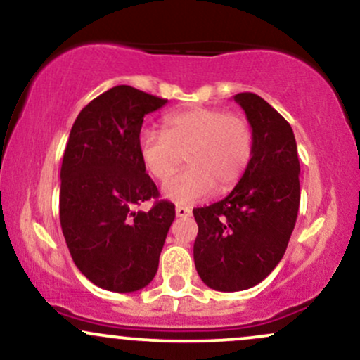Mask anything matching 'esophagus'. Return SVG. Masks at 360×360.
Wrapping results in <instances>:
<instances>
[{
    "instance_id": "esophagus-1",
    "label": "esophagus",
    "mask_w": 360,
    "mask_h": 360,
    "mask_svg": "<svg viewBox=\"0 0 360 360\" xmlns=\"http://www.w3.org/2000/svg\"><path fill=\"white\" fill-rule=\"evenodd\" d=\"M191 213H193V210L191 208H188V206H176V214L179 218H188V217H191Z\"/></svg>"
}]
</instances>
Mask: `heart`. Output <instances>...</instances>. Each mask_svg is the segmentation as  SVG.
I'll use <instances>...</instances> for the list:
<instances>
[{
  "label": "heart",
  "mask_w": 360,
  "mask_h": 360,
  "mask_svg": "<svg viewBox=\"0 0 360 360\" xmlns=\"http://www.w3.org/2000/svg\"><path fill=\"white\" fill-rule=\"evenodd\" d=\"M254 152L252 127L243 115L221 108L172 111L162 120V134L143 128L139 135V155L146 171L166 181L183 164L188 169L164 184V196L191 205L214 189L226 193L245 174Z\"/></svg>",
  "instance_id": "b5f03b06"
}]
</instances>
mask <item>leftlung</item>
Returning a JSON list of instances; mask_svg holds the SVG:
<instances>
[{"instance_id": "8db88e82", "label": "left lung", "mask_w": 360, "mask_h": 360, "mask_svg": "<svg viewBox=\"0 0 360 360\" xmlns=\"http://www.w3.org/2000/svg\"><path fill=\"white\" fill-rule=\"evenodd\" d=\"M252 127L254 152L245 174L218 203L193 210L194 266L208 288L243 291L274 271L300 210V160L289 123L254 93H238Z\"/></svg>"}]
</instances>
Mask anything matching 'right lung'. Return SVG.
<instances>
[{
	"label": "right lung",
	"mask_w": 360,
	"mask_h": 360,
	"mask_svg": "<svg viewBox=\"0 0 360 360\" xmlns=\"http://www.w3.org/2000/svg\"><path fill=\"white\" fill-rule=\"evenodd\" d=\"M167 100L115 86L77 115L60 167V226L74 264L106 291L134 292L154 279L174 205L159 196L139 155L143 117Z\"/></svg>",
	"instance_id": "right-lung-1"
}]
</instances>
